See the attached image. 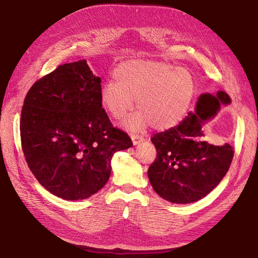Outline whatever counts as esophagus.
<instances>
[{"mask_svg":"<svg viewBox=\"0 0 258 258\" xmlns=\"http://www.w3.org/2000/svg\"><path fill=\"white\" fill-rule=\"evenodd\" d=\"M131 138H132V141H133V144L134 145L140 144L141 142L144 141V136L143 135H140V134H132V135H131Z\"/></svg>","mask_w":258,"mask_h":258,"instance_id":"esophagus-1","label":"esophagus"}]
</instances>
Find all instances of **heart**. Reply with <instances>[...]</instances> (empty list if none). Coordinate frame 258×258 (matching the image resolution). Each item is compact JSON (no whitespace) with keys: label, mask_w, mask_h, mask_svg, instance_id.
Masks as SVG:
<instances>
[{"label":"heart","mask_w":258,"mask_h":258,"mask_svg":"<svg viewBox=\"0 0 258 258\" xmlns=\"http://www.w3.org/2000/svg\"><path fill=\"white\" fill-rule=\"evenodd\" d=\"M114 79L103 85L101 104L112 117L120 119L133 108L136 98L141 112L124 122L132 130L149 124L156 130L175 127L185 117L195 95L190 73L163 62H123L115 69Z\"/></svg>","instance_id":"heart-1"}]
</instances>
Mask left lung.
<instances>
[{
  "label": "left lung",
  "mask_w": 258,
  "mask_h": 258,
  "mask_svg": "<svg viewBox=\"0 0 258 258\" xmlns=\"http://www.w3.org/2000/svg\"><path fill=\"white\" fill-rule=\"evenodd\" d=\"M231 103L227 93L203 94L195 112H189L175 127L151 138L156 157L149 167V178L156 193L177 204L193 203L220 184L231 166L234 149L226 143L215 146L201 140L202 127L220 109Z\"/></svg>",
  "instance_id": "left-lung-1"
}]
</instances>
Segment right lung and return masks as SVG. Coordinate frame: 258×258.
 <instances>
[{"mask_svg":"<svg viewBox=\"0 0 258 258\" xmlns=\"http://www.w3.org/2000/svg\"><path fill=\"white\" fill-rule=\"evenodd\" d=\"M101 79L85 59L67 63L32 85L22 106L25 161L42 186L61 199L84 200L107 183L115 153L133 145L100 101Z\"/></svg>","mask_w":258,"mask_h":258,"instance_id":"add662e5","label":"right lung"}]
</instances>
